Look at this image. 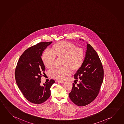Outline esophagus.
Returning a JSON list of instances; mask_svg holds the SVG:
<instances>
[{"label":"esophagus","mask_w":124,"mask_h":124,"mask_svg":"<svg viewBox=\"0 0 124 124\" xmlns=\"http://www.w3.org/2000/svg\"><path fill=\"white\" fill-rule=\"evenodd\" d=\"M56 82H58L60 83H63L64 82V81H59V80H56Z\"/></svg>","instance_id":"34e87169"}]
</instances>
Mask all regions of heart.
<instances>
[{
  "label": "heart",
  "mask_w": 124,
  "mask_h": 124,
  "mask_svg": "<svg viewBox=\"0 0 124 124\" xmlns=\"http://www.w3.org/2000/svg\"><path fill=\"white\" fill-rule=\"evenodd\" d=\"M55 57L63 58L61 68L55 67L50 72L51 76L58 80H63L72 74V70L76 71L84 63L85 55L83 49L70 42L61 41L52 46L51 52L46 51L42 55V61L48 69L52 68Z\"/></svg>",
  "instance_id": "heart-1"
}]
</instances>
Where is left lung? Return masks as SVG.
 Here are the masks:
<instances>
[{
  "instance_id": "8db88e82",
  "label": "left lung",
  "mask_w": 124,
  "mask_h": 124,
  "mask_svg": "<svg viewBox=\"0 0 124 124\" xmlns=\"http://www.w3.org/2000/svg\"><path fill=\"white\" fill-rule=\"evenodd\" d=\"M103 76V65L99 56L88 43L84 63L74 75L76 81L79 79V83L76 85L73 83L72 91L69 93L72 102L82 107L93 101L99 93Z\"/></svg>"
}]
</instances>
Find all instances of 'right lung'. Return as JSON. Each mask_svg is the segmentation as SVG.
I'll return each instance as SVG.
<instances>
[{
  "instance_id": "right-lung-1",
  "label": "right lung",
  "mask_w": 124,
  "mask_h": 124,
  "mask_svg": "<svg viewBox=\"0 0 124 124\" xmlns=\"http://www.w3.org/2000/svg\"><path fill=\"white\" fill-rule=\"evenodd\" d=\"M52 42H42L28 48L23 52L16 67V82L24 97L35 104L46 101L51 95L50 88L54 79L42 85L41 78L45 74L42 54Z\"/></svg>"
}]
</instances>
